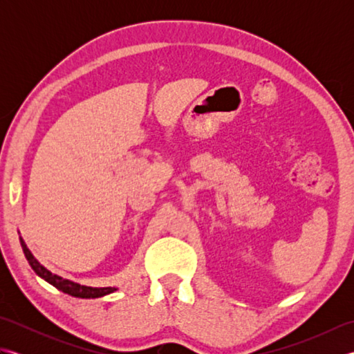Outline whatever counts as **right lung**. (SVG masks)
<instances>
[{"label": "right lung", "instance_id": "right-lung-1", "mask_svg": "<svg viewBox=\"0 0 354 354\" xmlns=\"http://www.w3.org/2000/svg\"><path fill=\"white\" fill-rule=\"evenodd\" d=\"M19 242L22 246V251H24L26 259L28 261V265L32 266V269L36 272V275H39L42 280H45L47 283H50L51 286H55L56 289L62 290L64 293H68L71 297L76 298H100L104 295H109V293L115 292L117 288H91V286H84L79 283H74L71 280H66V278H62L61 275H56L50 272V270L42 266L39 261L35 259V255L32 254V251L28 250L24 239L19 237Z\"/></svg>", "mask_w": 354, "mask_h": 354}]
</instances>
